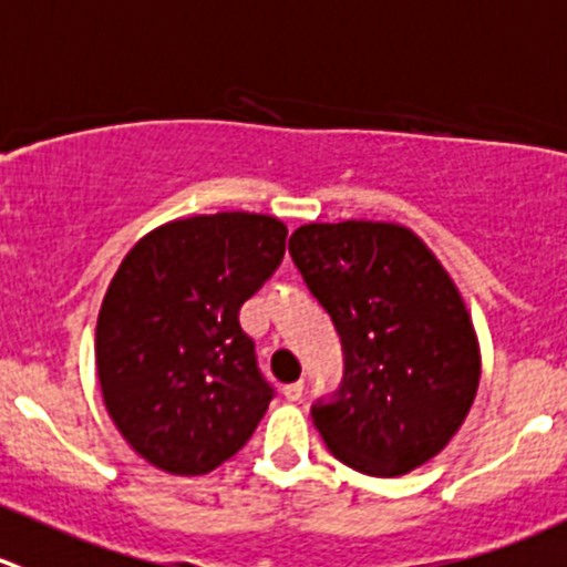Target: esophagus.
<instances>
[{
    "instance_id": "34e87169",
    "label": "esophagus",
    "mask_w": 567,
    "mask_h": 567,
    "mask_svg": "<svg viewBox=\"0 0 567 567\" xmlns=\"http://www.w3.org/2000/svg\"><path fill=\"white\" fill-rule=\"evenodd\" d=\"M301 393H305V382H290L282 388V395L288 401H299Z\"/></svg>"
}]
</instances>
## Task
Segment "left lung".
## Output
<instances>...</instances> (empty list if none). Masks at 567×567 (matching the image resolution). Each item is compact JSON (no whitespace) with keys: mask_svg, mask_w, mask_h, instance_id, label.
I'll use <instances>...</instances> for the list:
<instances>
[{"mask_svg":"<svg viewBox=\"0 0 567 567\" xmlns=\"http://www.w3.org/2000/svg\"><path fill=\"white\" fill-rule=\"evenodd\" d=\"M288 249L343 343V388L312 406L327 449L382 480L430 463L463 426L482 373L454 279L401 224H305Z\"/></svg>","mask_w":567,"mask_h":567,"instance_id":"8db88e82","label":"left lung"}]
</instances>
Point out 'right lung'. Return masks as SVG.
I'll return each instance as SVG.
<instances>
[{
  "mask_svg": "<svg viewBox=\"0 0 567 567\" xmlns=\"http://www.w3.org/2000/svg\"><path fill=\"white\" fill-rule=\"evenodd\" d=\"M288 227L260 213L168 221L121 260L96 321V371L115 430L155 468L210 474L274 399L240 307L277 271Z\"/></svg>",
  "mask_w": 567,
  "mask_h": 567,
  "instance_id": "add662e5",
  "label": "right lung"
}]
</instances>
